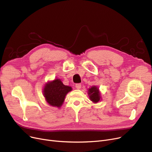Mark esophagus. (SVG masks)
Masks as SVG:
<instances>
[{"label":"esophagus","instance_id":"34e87169","mask_svg":"<svg viewBox=\"0 0 152 152\" xmlns=\"http://www.w3.org/2000/svg\"><path fill=\"white\" fill-rule=\"evenodd\" d=\"M76 88L77 89H80L81 88V84H76Z\"/></svg>","mask_w":152,"mask_h":152}]
</instances>
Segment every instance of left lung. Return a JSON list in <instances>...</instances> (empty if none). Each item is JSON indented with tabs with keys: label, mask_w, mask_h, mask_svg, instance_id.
I'll use <instances>...</instances> for the list:
<instances>
[{
	"label": "left lung",
	"mask_w": 152,
	"mask_h": 152,
	"mask_svg": "<svg viewBox=\"0 0 152 152\" xmlns=\"http://www.w3.org/2000/svg\"><path fill=\"white\" fill-rule=\"evenodd\" d=\"M87 94H88L90 100L94 103H97L102 100L99 89L96 86H92L88 89Z\"/></svg>",
	"instance_id": "obj_1"
}]
</instances>
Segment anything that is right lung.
<instances>
[{
	"mask_svg": "<svg viewBox=\"0 0 152 152\" xmlns=\"http://www.w3.org/2000/svg\"><path fill=\"white\" fill-rule=\"evenodd\" d=\"M71 91V86L64 85L60 79L57 78L46 83L42 92L48 104L59 108L63 105L66 94Z\"/></svg>",
	"mask_w": 152,
	"mask_h": 152,
	"instance_id": "obj_1",
	"label": "right lung"
}]
</instances>
